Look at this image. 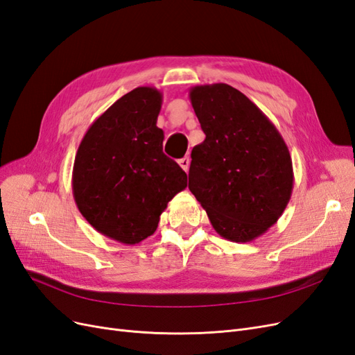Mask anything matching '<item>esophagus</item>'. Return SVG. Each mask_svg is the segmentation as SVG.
Returning a JSON list of instances; mask_svg holds the SVG:
<instances>
[{
  "label": "esophagus",
  "instance_id": "esophagus-1",
  "mask_svg": "<svg viewBox=\"0 0 355 355\" xmlns=\"http://www.w3.org/2000/svg\"><path fill=\"white\" fill-rule=\"evenodd\" d=\"M189 163H191V161H189V158H188V157H184V158H180V159H179V166H180L182 168H184L185 171H188V168H189Z\"/></svg>",
  "mask_w": 355,
  "mask_h": 355
}]
</instances>
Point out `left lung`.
I'll return each mask as SVG.
<instances>
[{
	"instance_id": "left-lung-1",
	"label": "left lung",
	"mask_w": 355,
	"mask_h": 355,
	"mask_svg": "<svg viewBox=\"0 0 355 355\" xmlns=\"http://www.w3.org/2000/svg\"><path fill=\"white\" fill-rule=\"evenodd\" d=\"M189 99L206 135L192 148L189 191L220 237L249 243L272 227L292 197L288 148L270 118L228 84L196 85Z\"/></svg>"
}]
</instances>
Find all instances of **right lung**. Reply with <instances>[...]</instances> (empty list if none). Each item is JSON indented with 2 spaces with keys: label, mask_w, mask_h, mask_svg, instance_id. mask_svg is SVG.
Segmentation results:
<instances>
[{
  "label": "right lung",
  "mask_w": 355,
  "mask_h": 355,
  "mask_svg": "<svg viewBox=\"0 0 355 355\" xmlns=\"http://www.w3.org/2000/svg\"><path fill=\"white\" fill-rule=\"evenodd\" d=\"M161 102L154 87L128 92L89 127L75 155V204L96 231L123 244L153 235L167 202L187 188V173L163 153Z\"/></svg>",
  "instance_id": "obj_1"
}]
</instances>
